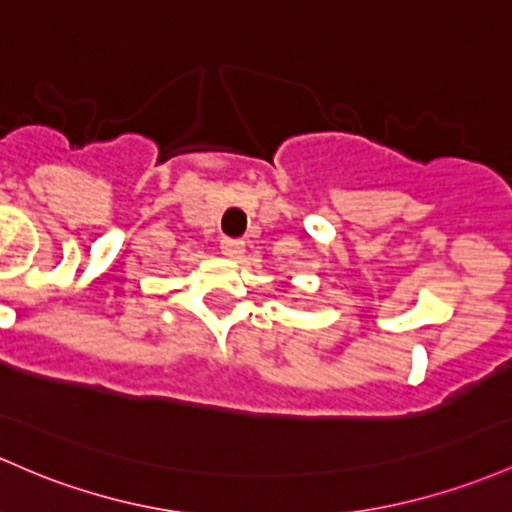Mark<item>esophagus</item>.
Returning a JSON list of instances; mask_svg holds the SVG:
<instances>
[{"instance_id": "1", "label": "esophagus", "mask_w": 512, "mask_h": 512, "mask_svg": "<svg viewBox=\"0 0 512 512\" xmlns=\"http://www.w3.org/2000/svg\"><path fill=\"white\" fill-rule=\"evenodd\" d=\"M221 252L230 260H238V257H243L245 252V243L243 240H235V238H223L221 240Z\"/></svg>"}]
</instances>
